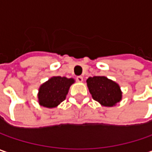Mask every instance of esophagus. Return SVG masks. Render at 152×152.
I'll return each instance as SVG.
<instances>
[{
	"instance_id": "obj_1",
	"label": "esophagus",
	"mask_w": 152,
	"mask_h": 152,
	"mask_svg": "<svg viewBox=\"0 0 152 152\" xmlns=\"http://www.w3.org/2000/svg\"><path fill=\"white\" fill-rule=\"evenodd\" d=\"M76 79H77V81L79 82V83H82V82H83V80H84V79H83V77H82V76H78V77L76 78Z\"/></svg>"
}]
</instances>
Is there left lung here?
Instances as JSON below:
<instances>
[{
  "label": "left lung",
  "instance_id": "8db88e82",
  "mask_svg": "<svg viewBox=\"0 0 152 152\" xmlns=\"http://www.w3.org/2000/svg\"><path fill=\"white\" fill-rule=\"evenodd\" d=\"M92 98L104 107H113L122 100L119 85L105 76L90 77L86 80Z\"/></svg>",
  "mask_w": 152,
  "mask_h": 152
}]
</instances>
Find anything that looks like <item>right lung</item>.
Masks as SVG:
<instances>
[{"mask_svg": "<svg viewBox=\"0 0 152 152\" xmlns=\"http://www.w3.org/2000/svg\"><path fill=\"white\" fill-rule=\"evenodd\" d=\"M75 82L73 78L53 76L39 86L38 102L47 108L56 107L67 96L70 86Z\"/></svg>", "mask_w": 152, "mask_h": 152, "instance_id": "1", "label": "right lung"}]
</instances>
